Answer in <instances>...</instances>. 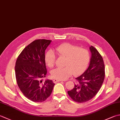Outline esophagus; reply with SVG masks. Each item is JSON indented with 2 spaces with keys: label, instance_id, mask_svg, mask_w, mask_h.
<instances>
[{
  "label": "esophagus",
  "instance_id": "obj_1",
  "mask_svg": "<svg viewBox=\"0 0 120 120\" xmlns=\"http://www.w3.org/2000/svg\"><path fill=\"white\" fill-rule=\"evenodd\" d=\"M60 81H61L60 80V79H54L53 80V83H57V82H60Z\"/></svg>",
  "mask_w": 120,
  "mask_h": 120
}]
</instances>
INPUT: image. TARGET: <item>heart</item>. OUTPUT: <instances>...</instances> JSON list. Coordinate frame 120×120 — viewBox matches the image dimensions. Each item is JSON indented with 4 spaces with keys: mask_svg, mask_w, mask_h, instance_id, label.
<instances>
[{
    "mask_svg": "<svg viewBox=\"0 0 120 120\" xmlns=\"http://www.w3.org/2000/svg\"><path fill=\"white\" fill-rule=\"evenodd\" d=\"M59 55L66 58L64 68H57L51 71V76L54 79L65 80L73 74L77 75L83 73L90 62V55L86 49L71 44L60 45L56 48ZM56 55L52 50L47 51L45 56V60L49 67L52 68L55 63Z\"/></svg>",
    "mask_w": 120,
    "mask_h": 120,
    "instance_id": "obj_1",
    "label": "heart"
}]
</instances>
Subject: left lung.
<instances>
[{
  "instance_id": "obj_1",
  "label": "left lung",
  "mask_w": 120,
  "mask_h": 120,
  "mask_svg": "<svg viewBox=\"0 0 120 120\" xmlns=\"http://www.w3.org/2000/svg\"><path fill=\"white\" fill-rule=\"evenodd\" d=\"M91 58L86 71L75 79L78 81L72 90L68 91L70 97L78 102L90 100L97 94L101 87L105 76L104 60L97 49L90 47Z\"/></svg>"
}]
</instances>
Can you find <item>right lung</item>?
Masks as SVG:
<instances>
[{"label":"right lung","mask_w":120,"mask_h":120,"mask_svg":"<svg viewBox=\"0 0 120 120\" xmlns=\"http://www.w3.org/2000/svg\"><path fill=\"white\" fill-rule=\"evenodd\" d=\"M51 41L37 39L23 49L16 61L15 73L20 90L32 101L41 102L51 95L55 83L46 77V49Z\"/></svg>","instance_id":"obj_1"}]
</instances>
